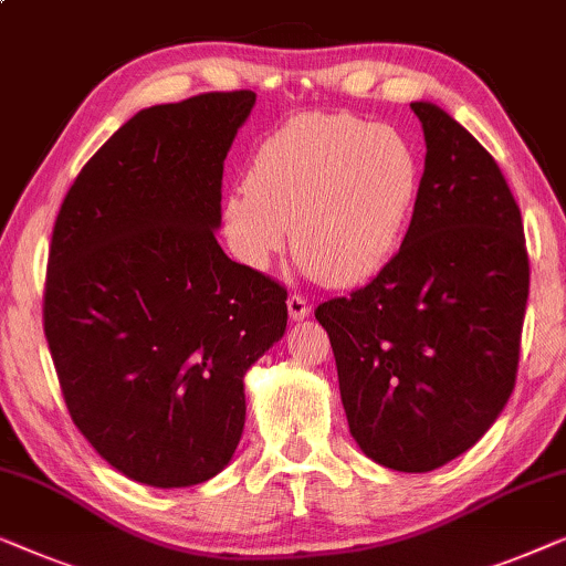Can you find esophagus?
<instances>
[{"mask_svg":"<svg viewBox=\"0 0 566 566\" xmlns=\"http://www.w3.org/2000/svg\"><path fill=\"white\" fill-rule=\"evenodd\" d=\"M286 313H290L292 321H302V317H307L310 313L307 300L300 297V294H290V297H286Z\"/></svg>","mask_w":566,"mask_h":566,"instance_id":"obj_1","label":"esophagus"}]
</instances>
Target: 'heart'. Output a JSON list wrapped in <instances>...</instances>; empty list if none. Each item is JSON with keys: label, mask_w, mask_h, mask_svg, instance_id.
<instances>
[{"label": "heart", "mask_w": 566, "mask_h": 566, "mask_svg": "<svg viewBox=\"0 0 566 566\" xmlns=\"http://www.w3.org/2000/svg\"><path fill=\"white\" fill-rule=\"evenodd\" d=\"M420 161L392 125L354 115H297L253 150L245 187L222 205L235 256L266 269L292 251L331 286L366 282L392 259L418 200Z\"/></svg>", "instance_id": "obj_1"}]
</instances>
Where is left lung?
<instances>
[{"label":"left lung","instance_id":"left-lung-1","mask_svg":"<svg viewBox=\"0 0 566 566\" xmlns=\"http://www.w3.org/2000/svg\"><path fill=\"white\" fill-rule=\"evenodd\" d=\"M410 107L426 171L400 251L315 317L361 451L395 472H431L472 449L513 392L531 269L495 158L441 107Z\"/></svg>","mask_w":566,"mask_h":566}]
</instances>
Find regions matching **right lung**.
<instances>
[{"mask_svg":"<svg viewBox=\"0 0 566 566\" xmlns=\"http://www.w3.org/2000/svg\"><path fill=\"white\" fill-rule=\"evenodd\" d=\"M256 94L130 117L78 171L53 226L43 331L69 416L150 488L210 480L243 433V374L286 328V290L214 230L222 161Z\"/></svg>","mask_w":566,"mask_h":566,"instance_id":"right-lung-1","label":"right lung"}]
</instances>
